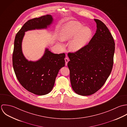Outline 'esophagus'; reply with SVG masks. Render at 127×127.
<instances>
[{
	"label": "esophagus",
	"instance_id": "34e87169",
	"mask_svg": "<svg viewBox=\"0 0 127 127\" xmlns=\"http://www.w3.org/2000/svg\"><path fill=\"white\" fill-rule=\"evenodd\" d=\"M65 65L67 66V63H68V62H69V59L68 58V57H65Z\"/></svg>",
	"mask_w": 127,
	"mask_h": 127
}]
</instances>
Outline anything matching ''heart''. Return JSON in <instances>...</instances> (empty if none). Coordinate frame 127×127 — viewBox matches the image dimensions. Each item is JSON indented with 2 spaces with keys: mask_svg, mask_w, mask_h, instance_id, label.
Instances as JSON below:
<instances>
[{
  "mask_svg": "<svg viewBox=\"0 0 127 127\" xmlns=\"http://www.w3.org/2000/svg\"><path fill=\"white\" fill-rule=\"evenodd\" d=\"M79 22L71 21L62 28L59 33L61 40L67 41L72 39L69 44L70 51L76 52L83 48L89 41L92 31L88 27H82Z\"/></svg>",
  "mask_w": 127,
  "mask_h": 127,
  "instance_id": "heart-1",
  "label": "heart"
}]
</instances>
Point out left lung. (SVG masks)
I'll list each match as a JSON object with an SVG mask.
<instances>
[{
    "mask_svg": "<svg viewBox=\"0 0 127 127\" xmlns=\"http://www.w3.org/2000/svg\"><path fill=\"white\" fill-rule=\"evenodd\" d=\"M94 21L97 30L89 43L79 51L68 54L72 88L82 96H89L98 91L109 76L113 64V38L101 21Z\"/></svg>",
    "mask_w": 127,
    "mask_h": 127,
    "instance_id": "left-lung-1",
    "label": "left lung"
}]
</instances>
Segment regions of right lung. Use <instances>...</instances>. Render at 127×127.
Here are the masks:
<instances>
[{"mask_svg":"<svg viewBox=\"0 0 127 127\" xmlns=\"http://www.w3.org/2000/svg\"><path fill=\"white\" fill-rule=\"evenodd\" d=\"M52 22L51 15L31 19L24 25L15 39L12 57L15 73L20 84L35 95H46L52 90L59 70L65 66V54H54L46 49L39 60L28 61L22 51V41L26 31L46 29Z\"/></svg>","mask_w":127,"mask_h":127,"instance_id":"add662e5","label":"right lung"}]
</instances>
